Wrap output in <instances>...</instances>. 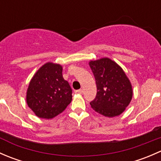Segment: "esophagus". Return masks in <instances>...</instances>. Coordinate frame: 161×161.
Returning a JSON list of instances; mask_svg holds the SVG:
<instances>
[{
	"mask_svg": "<svg viewBox=\"0 0 161 161\" xmlns=\"http://www.w3.org/2000/svg\"><path fill=\"white\" fill-rule=\"evenodd\" d=\"M82 92H83V90H78L75 91V93H79V94H82Z\"/></svg>",
	"mask_w": 161,
	"mask_h": 161,
	"instance_id": "34e87169",
	"label": "esophagus"
}]
</instances>
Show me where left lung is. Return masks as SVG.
Listing matches in <instances>:
<instances>
[{"mask_svg": "<svg viewBox=\"0 0 161 161\" xmlns=\"http://www.w3.org/2000/svg\"><path fill=\"white\" fill-rule=\"evenodd\" d=\"M97 92L91 108L105 117L121 114L130 103L132 89L130 81L118 64L109 58L90 61Z\"/></svg>", "mask_w": 161, "mask_h": 161, "instance_id": "left-lung-1", "label": "left lung"}]
</instances>
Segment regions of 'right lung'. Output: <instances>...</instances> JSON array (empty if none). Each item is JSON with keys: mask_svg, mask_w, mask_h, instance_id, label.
<instances>
[{"mask_svg": "<svg viewBox=\"0 0 161 161\" xmlns=\"http://www.w3.org/2000/svg\"><path fill=\"white\" fill-rule=\"evenodd\" d=\"M71 93L70 85L62 76V67L48 62L30 81L26 101L36 116L50 119L65 110L72 100Z\"/></svg>", "mask_w": 161, "mask_h": 161, "instance_id": "add662e5", "label": "right lung"}]
</instances>
